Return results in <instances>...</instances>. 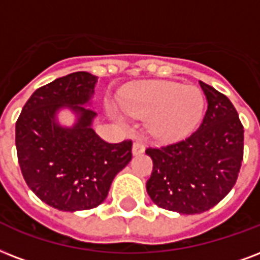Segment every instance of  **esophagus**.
<instances>
[{
  "instance_id": "1",
  "label": "esophagus",
  "mask_w": 260,
  "mask_h": 260,
  "mask_svg": "<svg viewBox=\"0 0 260 260\" xmlns=\"http://www.w3.org/2000/svg\"><path fill=\"white\" fill-rule=\"evenodd\" d=\"M132 152H134V155H139V154H142L144 152V144L142 142H135L134 147H132Z\"/></svg>"
}]
</instances>
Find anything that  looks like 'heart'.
I'll return each mask as SVG.
<instances>
[{
    "mask_svg": "<svg viewBox=\"0 0 260 260\" xmlns=\"http://www.w3.org/2000/svg\"><path fill=\"white\" fill-rule=\"evenodd\" d=\"M129 116L147 119V131L161 142L185 138L201 121L205 99L199 88L170 82L135 87L120 101Z\"/></svg>",
    "mask_w": 260,
    "mask_h": 260,
    "instance_id": "b5f03b06",
    "label": "heart"
}]
</instances>
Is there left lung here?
<instances>
[{"instance_id":"obj_1","label":"left lung","mask_w":260,"mask_h":260,"mask_svg":"<svg viewBox=\"0 0 260 260\" xmlns=\"http://www.w3.org/2000/svg\"><path fill=\"white\" fill-rule=\"evenodd\" d=\"M207 110L187 139L148 147L152 173L146 188L162 209L201 214L219 203L236 184L244 150V128L226 95L203 82Z\"/></svg>"}]
</instances>
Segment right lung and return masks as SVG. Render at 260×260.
Wrapping results in <instances>:
<instances>
[{
  "instance_id": "1",
  "label": "right lung",
  "mask_w": 260,
  "mask_h": 260,
  "mask_svg": "<svg viewBox=\"0 0 260 260\" xmlns=\"http://www.w3.org/2000/svg\"><path fill=\"white\" fill-rule=\"evenodd\" d=\"M96 76L69 73L38 88L16 121V150L25 183L61 211L90 210L106 199L113 178L132 159V140L108 143L91 128L96 113L86 109ZM68 107L78 120L61 127L55 114Z\"/></svg>"
}]
</instances>
